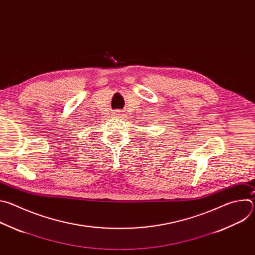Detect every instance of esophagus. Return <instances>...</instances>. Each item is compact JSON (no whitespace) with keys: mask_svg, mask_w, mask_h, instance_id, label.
<instances>
[{"mask_svg":"<svg viewBox=\"0 0 255 255\" xmlns=\"http://www.w3.org/2000/svg\"><path fill=\"white\" fill-rule=\"evenodd\" d=\"M115 114H116V115H118V116L122 115V114H121V111H116V112H115Z\"/></svg>","mask_w":255,"mask_h":255,"instance_id":"esophagus-1","label":"esophagus"}]
</instances>
